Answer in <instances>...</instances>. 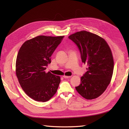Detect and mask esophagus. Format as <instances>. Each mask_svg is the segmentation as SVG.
I'll return each mask as SVG.
<instances>
[{"mask_svg": "<svg viewBox=\"0 0 129 129\" xmlns=\"http://www.w3.org/2000/svg\"><path fill=\"white\" fill-rule=\"evenodd\" d=\"M63 77L64 78V79H69V78H71V76H65V75H64Z\"/></svg>", "mask_w": 129, "mask_h": 129, "instance_id": "esophagus-1", "label": "esophagus"}]
</instances>
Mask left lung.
<instances>
[{"mask_svg":"<svg viewBox=\"0 0 129 129\" xmlns=\"http://www.w3.org/2000/svg\"><path fill=\"white\" fill-rule=\"evenodd\" d=\"M68 38L77 45L82 61L88 66L76 90L85 99H96L104 92L112 78L114 63L110 47L102 38L85 30Z\"/></svg>","mask_w":129,"mask_h":129,"instance_id":"1","label":"left lung"}]
</instances>
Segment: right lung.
<instances>
[{"instance_id":"obj_1","label":"right lung","mask_w":129,"mask_h":129,"mask_svg":"<svg viewBox=\"0 0 129 129\" xmlns=\"http://www.w3.org/2000/svg\"><path fill=\"white\" fill-rule=\"evenodd\" d=\"M63 37L38 36L25 41L19 50L16 75L22 89L35 101L46 102L57 91L60 76L45 70Z\"/></svg>"}]
</instances>
